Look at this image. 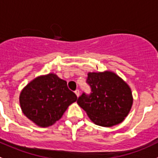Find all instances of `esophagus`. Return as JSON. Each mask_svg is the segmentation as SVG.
Wrapping results in <instances>:
<instances>
[{"mask_svg": "<svg viewBox=\"0 0 158 158\" xmlns=\"http://www.w3.org/2000/svg\"><path fill=\"white\" fill-rule=\"evenodd\" d=\"M75 94H76V96L79 97V94H80V92H79V89H76V90H75Z\"/></svg>", "mask_w": 158, "mask_h": 158, "instance_id": "34e87169", "label": "esophagus"}]
</instances>
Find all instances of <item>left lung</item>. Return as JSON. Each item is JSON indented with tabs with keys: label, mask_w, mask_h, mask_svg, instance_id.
<instances>
[{
	"label": "left lung",
	"mask_w": 158,
	"mask_h": 158,
	"mask_svg": "<svg viewBox=\"0 0 158 158\" xmlns=\"http://www.w3.org/2000/svg\"><path fill=\"white\" fill-rule=\"evenodd\" d=\"M86 83L90 93L79 97L77 103L97 125L112 127L121 123L132 106V94L126 82L111 72H89Z\"/></svg>",
	"instance_id": "1"
}]
</instances>
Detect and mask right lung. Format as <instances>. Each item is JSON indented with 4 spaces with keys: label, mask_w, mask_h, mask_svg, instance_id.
Returning <instances> with one entry per match:
<instances>
[{
    "label": "right lung",
    "mask_w": 158,
    "mask_h": 158,
    "mask_svg": "<svg viewBox=\"0 0 158 158\" xmlns=\"http://www.w3.org/2000/svg\"><path fill=\"white\" fill-rule=\"evenodd\" d=\"M76 100V94L69 89L66 81L54 74L31 81L19 96L23 113L40 127L54 123Z\"/></svg>",
    "instance_id": "right-lung-1"
}]
</instances>
